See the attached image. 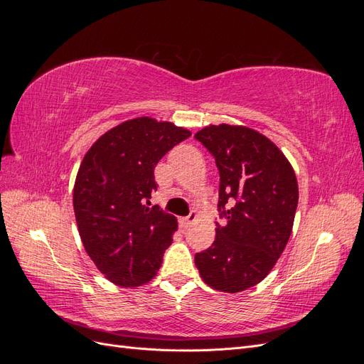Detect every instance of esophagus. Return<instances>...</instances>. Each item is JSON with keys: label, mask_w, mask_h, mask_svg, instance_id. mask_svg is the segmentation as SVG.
<instances>
[{"label": "esophagus", "mask_w": 364, "mask_h": 364, "mask_svg": "<svg viewBox=\"0 0 364 364\" xmlns=\"http://www.w3.org/2000/svg\"><path fill=\"white\" fill-rule=\"evenodd\" d=\"M196 220H197V214L196 213H191L188 217H182L181 220H179V223H181V226L182 228H190L194 222H196Z\"/></svg>", "instance_id": "esophagus-1"}]
</instances>
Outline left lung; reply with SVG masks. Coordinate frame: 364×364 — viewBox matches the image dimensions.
<instances>
[{
    "instance_id": "1",
    "label": "left lung",
    "mask_w": 364,
    "mask_h": 364,
    "mask_svg": "<svg viewBox=\"0 0 364 364\" xmlns=\"http://www.w3.org/2000/svg\"><path fill=\"white\" fill-rule=\"evenodd\" d=\"M215 158L218 211L226 225L196 253V267L209 287L238 293L267 277L291 235L299 199L296 174L284 153L246 126H206L194 135Z\"/></svg>"
}]
</instances>
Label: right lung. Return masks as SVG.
<instances>
[{"instance_id":"1","label":"right lung","mask_w":364,"mask_h":364,"mask_svg":"<svg viewBox=\"0 0 364 364\" xmlns=\"http://www.w3.org/2000/svg\"><path fill=\"white\" fill-rule=\"evenodd\" d=\"M185 127L150 117L127 119L98 138L80 164L73 191L83 247L105 278L139 287L156 277L178 220L149 206L155 167Z\"/></svg>"}]
</instances>
